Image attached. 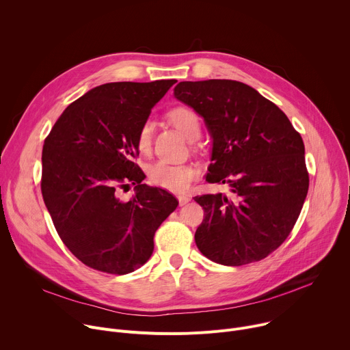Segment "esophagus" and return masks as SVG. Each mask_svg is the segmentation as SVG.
<instances>
[{
	"label": "esophagus",
	"mask_w": 350,
	"mask_h": 350,
	"mask_svg": "<svg viewBox=\"0 0 350 350\" xmlns=\"http://www.w3.org/2000/svg\"><path fill=\"white\" fill-rule=\"evenodd\" d=\"M177 199H178L180 206H184L185 204H188L191 201V198L188 195H177Z\"/></svg>",
	"instance_id": "obj_1"
}]
</instances>
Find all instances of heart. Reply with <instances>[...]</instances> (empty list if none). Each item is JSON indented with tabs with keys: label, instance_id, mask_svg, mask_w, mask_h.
<instances>
[{
	"label": "heart",
	"instance_id": "obj_1",
	"mask_svg": "<svg viewBox=\"0 0 350 350\" xmlns=\"http://www.w3.org/2000/svg\"><path fill=\"white\" fill-rule=\"evenodd\" d=\"M173 124L183 133L184 137L192 139L201 133V122L198 115L185 107H177L169 113ZM152 139V123L145 120L137 134V146L141 152H146L151 146ZM198 176V169L193 165L184 162H170L165 159L155 161L146 166V178L152 185L159 188L181 192L188 188V185Z\"/></svg>",
	"mask_w": 350,
	"mask_h": 350
}]
</instances>
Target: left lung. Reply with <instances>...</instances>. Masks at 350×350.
<instances>
[{
  "mask_svg": "<svg viewBox=\"0 0 350 350\" xmlns=\"http://www.w3.org/2000/svg\"><path fill=\"white\" fill-rule=\"evenodd\" d=\"M174 96L204 116L213 137L206 181L228 193L195 196L205 216L199 251L224 266L259 262L291 234L309 189L305 145L286 115L235 80L181 81Z\"/></svg>",
  "mask_w": 350,
  "mask_h": 350,
  "instance_id": "left-lung-1",
  "label": "left lung"
}]
</instances>
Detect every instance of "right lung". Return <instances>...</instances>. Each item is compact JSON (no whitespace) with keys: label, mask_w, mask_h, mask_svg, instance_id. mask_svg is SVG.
<instances>
[{"label":"right lung","mask_w":350,"mask_h":350,"mask_svg":"<svg viewBox=\"0 0 350 350\" xmlns=\"http://www.w3.org/2000/svg\"><path fill=\"white\" fill-rule=\"evenodd\" d=\"M177 80L107 83L72 103L42 146L41 192L55 230L85 266L127 274L154 252L159 226L177 208L162 188L142 184L137 134ZM135 185L131 202L117 189Z\"/></svg>","instance_id":"obj_1"}]
</instances>
